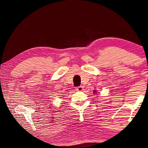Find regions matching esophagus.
<instances>
[{
  "instance_id": "esophagus-1",
  "label": "esophagus",
  "mask_w": 148,
  "mask_h": 148,
  "mask_svg": "<svg viewBox=\"0 0 148 148\" xmlns=\"http://www.w3.org/2000/svg\"><path fill=\"white\" fill-rule=\"evenodd\" d=\"M83 88H84V87L83 86H80L76 88L75 89L77 91H82L83 90Z\"/></svg>"
}]
</instances>
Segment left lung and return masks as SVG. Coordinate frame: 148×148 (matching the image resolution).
Wrapping results in <instances>:
<instances>
[{
  "mask_svg": "<svg viewBox=\"0 0 148 148\" xmlns=\"http://www.w3.org/2000/svg\"><path fill=\"white\" fill-rule=\"evenodd\" d=\"M94 93H95V94H96V93H97L96 90H94Z\"/></svg>",
  "mask_w": 148,
  "mask_h": 148,
  "instance_id": "left-lung-1",
  "label": "left lung"
}]
</instances>
